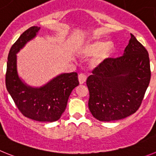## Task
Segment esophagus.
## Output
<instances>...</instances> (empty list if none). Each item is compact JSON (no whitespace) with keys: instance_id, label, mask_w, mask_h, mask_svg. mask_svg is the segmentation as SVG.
Masks as SVG:
<instances>
[{"instance_id":"obj_1","label":"esophagus","mask_w":156,"mask_h":156,"mask_svg":"<svg viewBox=\"0 0 156 156\" xmlns=\"http://www.w3.org/2000/svg\"><path fill=\"white\" fill-rule=\"evenodd\" d=\"M87 79V76L85 75V74H79L78 75V81H79V83L81 84H84L85 82Z\"/></svg>"}]
</instances>
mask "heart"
<instances>
[{"label":"heart","mask_w":156,"mask_h":156,"mask_svg":"<svg viewBox=\"0 0 156 156\" xmlns=\"http://www.w3.org/2000/svg\"><path fill=\"white\" fill-rule=\"evenodd\" d=\"M114 50L115 47L112 43L104 40H95L84 45V47L81 48V53L86 56L95 55L94 62L99 64L104 62L111 57Z\"/></svg>","instance_id":"obj_1"}]
</instances>
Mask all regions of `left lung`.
<instances>
[{
  "instance_id": "left-lung-1",
  "label": "left lung",
  "mask_w": 156,
  "mask_h": 156,
  "mask_svg": "<svg viewBox=\"0 0 156 156\" xmlns=\"http://www.w3.org/2000/svg\"><path fill=\"white\" fill-rule=\"evenodd\" d=\"M130 36L123 56L100 63L87 78L88 108L100 121L121 120L135 113L149 85L148 53Z\"/></svg>"
}]
</instances>
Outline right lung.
<instances>
[{"label": "right lung", "mask_w": 156, "mask_h": 156, "mask_svg": "<svg viewBox=\"0 0 156 156\" xmlns=\"http://www.w3.org/2000/svg\"><path fill=\"white\" fill-rule=\"evenodd\" d=\"M40 27L32 26L12 45L8 54L5 84L15 105L25 116L40 122L61 118L72 90L79 85L76 72L61 74L40 88L26 85L17 72L16 54L35 37Z\"/></svg>", "instance_id": "add662e5"}]
</instances>
